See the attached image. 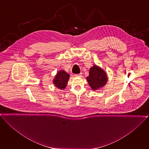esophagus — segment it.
<instances>
[{
  "mask_svg": "<svg viewBox=\"0 0 149 149\" xmlns=\"http://www.w3.org/2000/svg\"><path fill=\"white\" fill-rule=\"evenodd\" d=\"M82 73L81 72V73L79 74H76V75H75V77H82Z\"/></svg>",
  "mask_w": 149,
  "mask_h": 149,
  "instance_id": "esophagus-1",
  "label": "esophagus"
}]
</instances>
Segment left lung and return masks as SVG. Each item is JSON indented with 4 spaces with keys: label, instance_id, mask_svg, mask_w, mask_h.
Returning a JSON list of instances; mask_svg holds the SVG:
<instances>
[{
    "label": "left lung",
    "instance_id": "left-lung-1",
    "mask_svg": "<svg viewBox=\"0 0 149 149\" xmlns=\"http://www.w3.org/2000/svg\"><path fill=\"white\" fill-rule=\"evenodd\" d=\"M86 79L92 90L95 91L106 84L107 77L103 70L97 65H94L90 69L89 75Z\"/></svg>",
    "mask_w": 149,
    "mask_h": 149
}]
</instances>
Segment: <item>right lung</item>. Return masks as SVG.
I'll return each mask as SVG.
<instances>
[{
    "instance_id": "obj_1",
    "label": "right lung",
    "mask_w": 149,
    "mask_h": 149,
    "mask_svg": "<svg viewBox=\"0 0 149 149\" xmlns=\"http://www.w3.org/2000/svg\"><path fill=\"white\" fill-rule=\"evenodd\" d=\"M70 78V75L64 70H60L53 80V83L59 89H65Z\"/></svg>"
}]
</instances>
